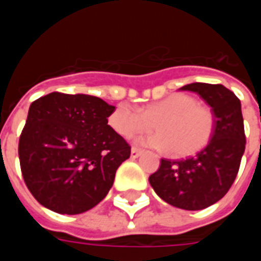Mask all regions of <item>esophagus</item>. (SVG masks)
Here are the masks:
<instances>
[{"label": "esophagus", "instance_id": "34e87169", "mask_svg": "<svg viewBox=\"0 0 261 261\" xmlns=\"http://www.w3.org/2000/svg\"><path fill=\"white\" fill-rule=\"evenodd\" d=\"M141 149H138V148H133V149H131V158L133 159H136V158H138V156H140V155H141Z\"/></svg>", "mask_w": 261, "mask_h": 261}]
</instances>
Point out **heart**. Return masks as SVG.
I'll use <instances>...</instances> for the list:
<instances>
[{
    "label": "heart",
    "mask_w": 261,
    "mask_h": 261,
    "mask_svg": "<svg viewBox=\"0 0 261 261\" xmlns=\"http://www.w3.org/2000/svg\"><path fill=\"white\" fill-rule=\"evenodd\" d=\"M109 124L120 136L131 138L138 133L156 128L144 137L142 144L168 149L173 156H189L207 145L214 128L215 116L210 106L197 102L187 93H173L141 110L119 105L109 117Z\"/></svg>",
    "instance_id": "b5f03b06"
}]
</instances>
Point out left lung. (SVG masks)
<instances>
[{"label": "left lung", "mask_w": 261, "mask_h": 261, "mask_svg": "<svg viewBox=\"0 0 261 261\" xmlns=\"http://www.w3.org/2000/svg\"><path fill=\"white\" fill-rule=\"evenodd\" d=\"M181 91L198 93L215 116L213 137L200 152L181 161L162 159L149 183L164 201L197 211L219 201L235 181L245 152L246 137L241 100L224 85L194 82Z\"/></svg>", "instance_id": "1"}]
</instances>
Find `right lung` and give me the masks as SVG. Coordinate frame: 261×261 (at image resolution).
Instances as JSON below:
<instances>
[{
  "label": "right lung",
  "mask_w": 261,
  "mask_h": 261,
  "mask_svg": "<svg viewBox=\"0 0 261 261\" xmlns=\"http://www.w3.org/2000/svg\"><path fill=\"white\" fill-rule=\"evenodd\" d=\"M114 106L84 93L51 92L32 103L19 138L29 192L54 213L82 214L106 197L131 148L108 124Z\"/></svg>",
  "instance_id": "obj_1"
}]
</instances>
